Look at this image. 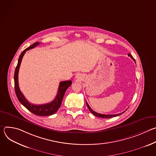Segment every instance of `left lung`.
I'll return each instance as SVG.
<instances>
[{"label":"left lung","mask_w":156,"mask_h":156,"mask_svg":"<svg viewBox=\"0 0 156 156\" xmlns=\"http://www.w3.org/2000/svg\"><path fill=\"white\" fill-rule=\"evenodd\" d=\"M128 56H129L133 60H134V62H135V60L133 58V57H132V55L130 54H128ZM135 63H136V62H135ZM86 105H87V107H88V108H89V110H90V112L93 114V115H94L95 116H96V117H101V118H103V119H110V118H113V117H117V116H119V115H122V114H123L125 111H124V112H122V113H120V114H115V115H105V114H99V113H97V112H94V111L93 110V109H91V108L90 107V105H88V104L87 103V102H86ZM127 110V109H126Z\"/></svg>","instance_id":"8db88e82"}]
</instances>
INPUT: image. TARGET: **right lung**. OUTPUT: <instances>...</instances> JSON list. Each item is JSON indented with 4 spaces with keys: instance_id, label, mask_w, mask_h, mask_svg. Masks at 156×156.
<instances>
[{
    "instance_id": "1",
    "label": "right lung",
    "mask_w": 156,
    "mask_h": 156,
    "mask_svg": "<svg viewBox=\"0 0 156 156\" xmlns=\"http://www.w3.org/2000/svg\"><path fill=\"white\" fill-rule=\"evenodd\" d=\"M39 42H34L33 45L30 46V47L25 49L20 54L18 61V64L15 69V74H14L15 90V93L18 101L20 102V103L22 105L25 106L28 110H30L31 112L39 116H49V115L54 114L60 108L63 96L65 93V91L66 90H67L68 87L71 86L72 81H64L60 82L57 94L55 98L49 103L42 104V105H35L29 102L26 99V98H25L23 94H22L19 88L18 71H19L20 66L22 58H23V57L25 54L26 51L35 48L36 46L39 45Z\"/></svg>"
}]
</instances>
